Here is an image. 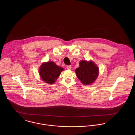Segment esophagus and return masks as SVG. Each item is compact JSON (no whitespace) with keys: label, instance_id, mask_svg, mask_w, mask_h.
Masks as SVG:
<instances>
[{"label":"esophagus","instance_id":"1","mask_svg":"<svg viewBox=\"0 0 135 135\" xmlns=\"http://www.w3.org/2000/svg\"><path fill=\"white\" fill-rule=\"evenodd\" d=\"M66 68H67V69H68V70H71V68H72V67H71V65H67V66H66Z\"/></svg>","mask_w":135,"mask_h":135}]
</instances>
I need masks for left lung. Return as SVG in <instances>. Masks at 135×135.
Wrapping results in <instances>:
<instances>
[{"label": "left lung", "mask_w": 135, "mask_h": 135, "mask_svg": "<svg viewBox=\"0 0 135 135\" xmlns=\"http://www.w3.org/2000/svg\"><path fill=\"white\" fill-rule=\"evenodd\" d=\"M78 78L84 85H89L96 79L99 69L96 65L92 61H81L79 66L75 70Z\"/></svg>", "instance_id": "left-lung-1"}]
</instances>
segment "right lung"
Wrapping results in <instances>:
<instances>
[{
    "mask_svg": "<svg viewBox=\"0 0 135 135\" xmlns=\"http://www.w3.org/2000/svg\"><path fill=\"white\" fill-rule=\"evenodd\" d=\"M63 69L56 65L54 62H48L42 64L39 69L41 79L47 83L52 84L58 78Z\"/></svg>",
    "mask_w": 135,
    "mask_h": 135,
    "instance_id": "right-lung-1",
    "label": "right lung"
}]
</instances>
